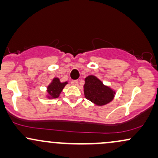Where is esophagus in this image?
<instances>
[{"label":"esophagus","instance_id":"obj_1","mask_svg":"<svg viewBox=\"0 0 158 158\" xmlns=\"http://www.w3.org/2000/svg\"><path fill=\"white\" fill-rule=\"evenodd\" d=\"M78 83H79V81L78 80H72L71 84L73 85H78Z\"/></svg>","mask_w":158,"mask_h":158}]
</instances>
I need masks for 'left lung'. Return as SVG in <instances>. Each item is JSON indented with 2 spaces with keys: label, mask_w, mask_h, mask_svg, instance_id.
Returning a JSON list of instances; mask_svg holds the SVG:
<instances>
[{
  "label": "left lung",
  "mask_w": 158,
  "mask_h": 158,
  "mask_svg": "<svg viewBox=\"0 0 158 158\" xmlns=\"http://www.w3.org/2000/svg\"><path fill=\"white\" fill-rule=\"evenodd\" d=\"M85 98L97 106H104L110 102L114 97V91L109 87L105 86L99 79L94 76L85 78L84 85Z\"/></svg>",
  "instance_id": "obj_1"
}]
</instances>
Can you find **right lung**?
Returning <instances> with one entry per match:
<instances>
[{"mask_svg":"<svg viewBox=\"0 0 158 158\" xmlns=\"http://www.w3.org/2000/svg\"><path fill=\"white\" fill-rule=\"evenodd\" d=\"M67 84H68L67 81H65V82H61L58 78H55V79L52 80V82L50 83V85L48 86V94H50V97L52 98L59 97V94H60L61 91H62L63 88H64V86Z\"/></svg>","mask_w":158,"mask_h":158,"instance_id":"right-lung-1","label":"right lung"}]
</instances>
